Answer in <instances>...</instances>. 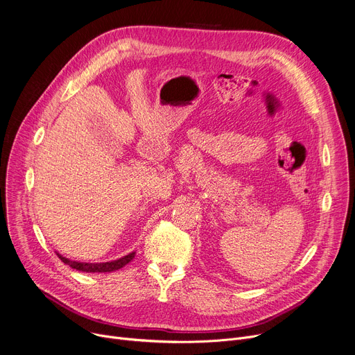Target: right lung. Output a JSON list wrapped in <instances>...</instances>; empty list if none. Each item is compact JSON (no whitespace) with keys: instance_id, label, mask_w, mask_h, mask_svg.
I'll return each mask as SVG.
<instances>
[{"instance_id":"1","label":"right lung","mask_w":355,"mask_h":355,"mask_svg":"<svg viewBox=\"0 0 355 355\" xmlns=\"http://www.w3.org/2000/svg\"><path fill=\"white\" fill-rule=\"evenodd\" d=\"M136 252H130L128 255H124L123 258H119L116 261H109V262H98V263H89V262H77V261H70L69 258H64L62 255L57 254V257L64 262L66 265L71 266L73 269L81 270V272H113V270H117L123 268L124 265H128L133 258Z\"/></svg>"}]
</instances>
